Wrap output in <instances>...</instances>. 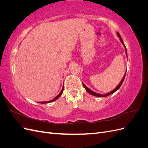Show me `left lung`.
<instances>
[{"label":"left lung","instance_id":"obj_1","mask_svg":"<svg viewBox=\"0 0 148 148\" xmlns=\"http://www.w3.org/2000/svg\"><path fill=\"white\" fill-rule=\"evenodd\" d=\"M117 35H118V36L119 37V38L120 39V41H121V42H122V43L123 44V46H124V47H125V50H126V54H127V49H126V47H125V44H124V43H123V40H122V37H121V36H120V34H119V33H117ZM125 75H126V73H125V75H124V77H123V79H122V81L120 82V83L119 84V85H118V86H117V88H116L115 89H114L113 91H110V92L107 93V94H106V95H100V94H98V93H96V92H94V91H92V90H91L90 89H89V88L86 86V85H85L83 82H82V83H83V85L84 88H85V89H86V91H87L88 92H89V94H91V95H92V96H97V97H106V96H109V95H112V94H113V93H114V92H115L116 91H117L118 89L120 88V86H122V83H123V80H124L125 77Z\"/></svg>","mask_w":148,"mask_h":148}]
</instances>
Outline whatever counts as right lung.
Wrapping results in <instances>:
<instances>
[{
  "mask_svg": "<svg viewBox=\"0 0 148 148\" xmlns=\"http://www.w3.org/2000/svg\"><path fill=\"white\" fill-rule=\"evenodd\" d=\"M63 91H64V87H63V88H62V91H61V92L59 94V95H58L55 98H53V99H52V100H51V101H45V102H40L39 103H41V104H46V103H49V102H53V101H56V100H57L58 98H59L61 95H62V92H63Z\"/></svg>",
  "mask_w": 148,
  "mask_h": 148,
  "instance_id": "add662e5",
  "label": "right lung"
}]
</instances>
